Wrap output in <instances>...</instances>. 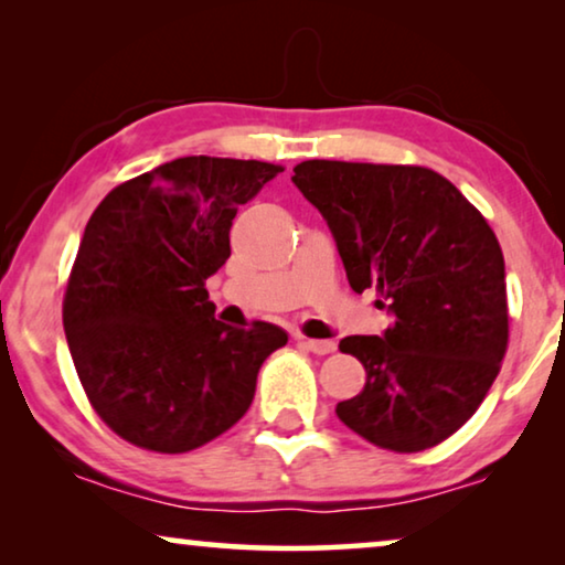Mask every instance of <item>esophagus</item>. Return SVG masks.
<instances>
[{
  "label": "esophagus",
  "mask_w": 565,
  "mask_h": 565,
  "mask_svg": "<svg viewBox=\"0 0 565 565\" xmlns=\"http://www.w3.org/2000/svg\"><path fill=\"white\" fill-rule=\"evenodd\" d=\"M300 344H303L306 350L313 354H329L337 350V344L331 342V339H300Z\"/></svg>",
  "instance_id": "esophagus-1"
}]
</instances>
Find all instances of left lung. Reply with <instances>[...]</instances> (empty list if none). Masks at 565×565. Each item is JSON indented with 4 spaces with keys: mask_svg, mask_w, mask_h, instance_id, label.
Masks as SVG:
<instances>
[{
    "mask_svg": "<svg viewBox=\"0 0 565 565\" xmlns=\"http://www.w3.org/2000/svg\"><path fill=\"white\" fill-rule=\"evenodd\" d=\"M292 172L327 221L352 290L373 288L393 316L381 337L339 342L367 381L337 416L383 450L439 445L476 414L507 352L497 234L427 167L311 159Z\"/></svg>",
    "mask_w": 565,
    "mask_h": 565,
    "instance_id": "left-lung-1",
    "label": "left lung"
}]
</instances>
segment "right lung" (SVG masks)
<instances>
[{"mask_svg":"<svg viewBox=\"0 0 565 565\" xmlns=\"http://www.w3.org/2000/svg\"><path fill=\"white\" fill-rule=\"evenodd\" d=\"M282 172L267 161L182 157L122 182L84 228L64 296L76 375L107 427L153 452H190L252 406L257 373L288 344L275 323L215 321L205 280L228 231Z\"/></svg>","mask_w":565,"mask_h":565,"instance_id":"obj_1","label":"right lung"}]
</instances>
